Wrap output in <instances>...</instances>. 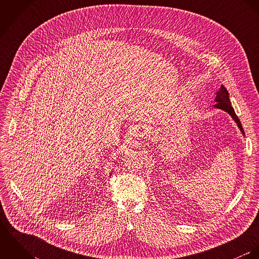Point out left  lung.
Returning <instances> with one entry per match:
<instances>
[{
	"label": "left lung",
	"instance_id": "left-lung-1",
	"mask_svg": "<svg viewBox=\"0 0 259 259\" xmlns=\"http://www.w3.org/2000/svg\"><path fill=\"white\" fill-rule=\"evenodd\" d=\"M215 102H217V105H214V107L218 108V109H221L222 111H226L227 113H229L230 116L236 122V124L239 127L242 135L244 136V131H243V127L241 125V122H240L238 116L236 115L233 108L231 107V103L229 101V94H228L227 90L222 84V87L220 88V90L215 93Z\"/></svg>",
	"mask_w": 259,
	"mask_h": 259
}]
</instances>
